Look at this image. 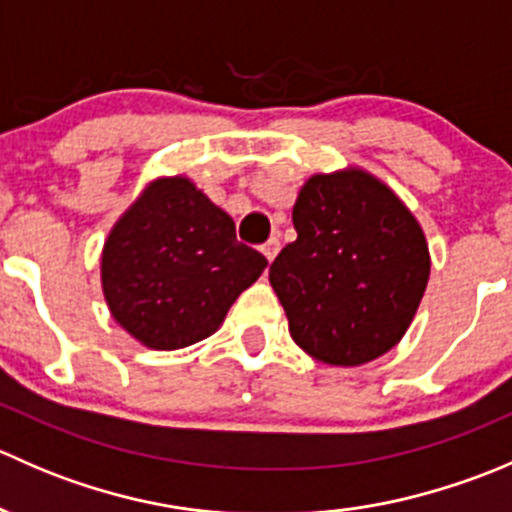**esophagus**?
Here are the masks:
<instances>
[{"label": "esophagus", "mask_w": 512, "mask_h": 512, "mask_svg": "<svg viewBox=\"0 0 512 512\" xmlns=\"http://www.w3.org/2000/svg\"><path fill=\"white\" fill-rule=\"evenodd\" d=\"M277 252H280V240H277V237H270V240L262 245V255L272 262L277 257Z\"/></svg>", "instance_id": "esophagus-1"}]
</instances>
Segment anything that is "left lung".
Masks as SVG:
<instances>
[{"label": "left lung", "mask_w": 512, "mask_h": 512, "mask_svg": "<svg viewBox=\"0 0 512 512\" xmlns=\"http://www.w3.org/2000/svg\"><path fill=\"white\" fill-rule=\"evenodd\" d=\"M297 240L270 267L289 334L317 361L361 366L411 327L431 275L421 225L361 168L317 173L292 210Z\"/></svg>", "instance_id": "8db88e82"}]
</instances>
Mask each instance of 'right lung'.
I'll list each match as a JSON object with an SVG mask.
<instances>
[{"label": "right lung", "instance_id": "right-lung-1", "mask_svg": "<svg viewBox=\"0 0 512 512\" xmlns=\"http://www.w3.org/2000/svg\"><path fill=\"white\" fill-rule=\"evenodd\" d=\"M267 260L185 175L156 178L118 218L101 252L111 317L148 349L173 352L218 332Z\"/></svg>", "mask_w": 512, "mask_h": 512}]
</instances>
